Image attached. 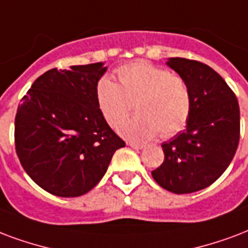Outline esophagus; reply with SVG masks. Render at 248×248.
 <instances>
[{
	"label": "esophagus",
	"mask_w": 248,
	"mask_h": 248,
	"mask_svg": "<svg viewBox=\"0 0 248 248\" xmlns=\"http://www.w3.org/2000/svg\"><path fill=\"white\" fill-rule=\"evenodd\" d=\"M128 145H130V147H131V148H134V149L144 148V145H143V144H139V143H134V141H130V143H128Z\"/></svg>",
	"instance_id": "esophagus-1"
}]
</instances>
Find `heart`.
Instances as JSON below:
<instances>
[{"label": "heart", "mask_w": 248, "mask_h": 248, "mask_svg": "<svg viewBox=\"0 0 248 248\" xmlns=\"http://www.w3.org/2000/svg\"><path fill=\"white\" fill-rule=\"evenodd\" d=\"M118 84L100 79L96 100L108 124L117 128L130 114L137 116L122 124L121 134L144 141L156 135L170 138L185 127L191 113V92L178 74L148 61L126 63L116 70Z\"/></svg>", "instance_id": "obj_1"}]
</instances>
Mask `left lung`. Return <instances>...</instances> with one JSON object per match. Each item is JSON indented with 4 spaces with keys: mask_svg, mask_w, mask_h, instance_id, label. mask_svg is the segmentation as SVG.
Masks as SVG:
<instances>
[{
    "mask_svg": "<svg viewBox=\"0 0 248 248\" xmlns=\"http://www.w3.org/2000/svg\"><path fill=\"white\" fill-rule=\"evenodd\" d=\"M169 67L187 82L191 113L186 130L162 143L164 162L152 171L156 182L174 194L211 186L233 160L239 143V105L220 74L205 63L169 58Z\"/></svg>",
    "mask_w": 248,
    "mask_h": 248,
    "instance_id": "1",
    "label": "left lung"
}]
</instances>
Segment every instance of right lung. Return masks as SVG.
I'll return each instance as SVG.
<instances>
[{"instance_id": "add662e5", "label": "right lung", "mask_w": 248, "mask_h": 248, "mask_svg": "<svg viewBox=\"0 0 248 248\" xmlns=\"http://www.w3.org/2000/svg\"><path fill=\"white\" fill-rule=\"evenodd\" d=\"M103 62L48 70L23 96L15 116V151L36 185L75 198L92 190L124 143L96 100Z\"/></svg>"}]
</instances>
